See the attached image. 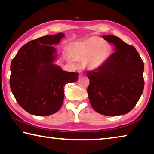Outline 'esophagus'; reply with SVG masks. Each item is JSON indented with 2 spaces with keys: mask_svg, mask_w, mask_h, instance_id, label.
Returning <instances> with one entry per match:
<instances>
[{
  "mask_svg": "<svg viewBox=\"0 0 154 154\" xmlns=\"http://www.w3.org/2000/svg\"><path fill=\"white\" fill-rule=\"evenodd\" d=\"M83 75H84V72H82V71H79V75H80V76H82Z\"/></svg>",
  "mask_w": 154,
  "mask_h": 154,
  "instance_id": "esophagus-1",
  "label": "esophagus"
}]
</instances>
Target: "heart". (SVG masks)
I'll list each match as a JSON object with an SVG mask.
<instances>
[{"mask_svg": "<svg viewBox=\"0 0 154 154\" xmlns=\"http://www.w3.org/2000/svg\"><path fill=\"white\" fill-rule=\"evenodd\" d=\"M112 48L110 44L96 36L72 44L71 52L66 51L68 60H83V65L88 69L96 70L103 66L110 58Z\"/></svg>", "mask_w": 154, "mask_h": 154, "instance_id": "heart-1", "label": "heart"}]
</instances>
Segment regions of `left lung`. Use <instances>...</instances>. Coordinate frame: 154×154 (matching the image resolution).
I'll return each instance as SVG.
<instances>
[{
    "mask_svg": "<svg viewBox=\"0 0 154 154\" xmlns=\"http://www.w3.org/2000/svg\"><path fill=\"white\" fill-rule=\"evenodd\" d=\"M104 39L115 52L103 66L88 72V97L92 108L107 116L126 114L136 105L144 88V64L134 47L113 35Z\"/></svg>",
    "mask_w": 154,
    "mask_h": 154,
    "instance_id": "8db88e82",
    "label": "left lung"
}]
</instances>
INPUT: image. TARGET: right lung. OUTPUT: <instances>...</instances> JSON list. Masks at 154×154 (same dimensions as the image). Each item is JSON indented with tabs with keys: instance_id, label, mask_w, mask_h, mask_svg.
Masks as SVG:
<instances>
[{
	"instance_id": "right-lung-1",
	"label": "right lung",
	"mask_w": 154,
	"mask_h": 154,
	"mask_svg": "<svg viewBox=\"0 0 154 154\" xmlns=\"http://www.w3.org/2000/svg\"><path fill=\"white\" fill-rule=\"evenodd\" d=\"M64 34L47 35L28 42L11 63L10 87L20 106L28 113L47 116L58 111L64 98V86L77 82L78 72L63 71L55 62Z\"/></svg>"
}]
</instances>
